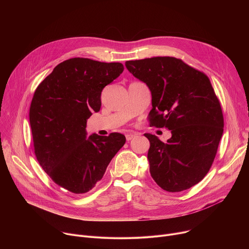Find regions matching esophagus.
<instances>
[{
	"label": "esophagus",
	"mask_w": 249,
	"mask_h": 249,
	"mask_svg": "<svg viewBox=\"0 0 249 249\" xmlns=\"http://www.w3.org/2000/svg\"><path fill=\"white\" fill-rule=\"evenodd\" d=\"M136 135L137 134H135V133H128V134H126V140L127 141H131L133 138L136 137Z\"/></svg>",
	"instance_id": "34e87169"
}]
</instances>
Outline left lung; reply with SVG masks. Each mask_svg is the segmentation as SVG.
I'll list each match as a JSON object with an SVG mask.
<instances>
[{"label": "left lung", "instance_id": "8db88e82", "mask_svg": "<svg viewBox=\"0 0 249 249\" xmlns=\"http://www.w3.org/2000/svg\"><path fill=\"white\" fill-rule=\"evenodd\" d=\"M125 66L151 90L150 125L171 131L166 143L145 134L152 177L168 192L192 187L211 168L224 132L221 104L209 78L174 57L127 61Z\"/></svg>", "mask_w": 249, "mask_h": 249}]
</instances>
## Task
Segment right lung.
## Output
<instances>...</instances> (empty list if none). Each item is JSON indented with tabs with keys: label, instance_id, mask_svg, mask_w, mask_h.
Instances as JSON below:
<instances>
[{
	"label": "right lung",
	"instance_id": "right-lung-1",
	"mask_svg": "<svg viewBox=\"0 0 249 249\" xmlns=\"http://www.w3.org/2000/svg\"><path fill=\"white\" fill-rule=\"evenodd\" d=\"M121 63L72 58L57 65L34 92L29 121L34 153L44 171L75 194L92 189L126 138L88 137L87 121L100 110V94L123 72Z\"/></svg>",
	"mask_w": 249,
	"mask_h": 249
}]
</instances>
